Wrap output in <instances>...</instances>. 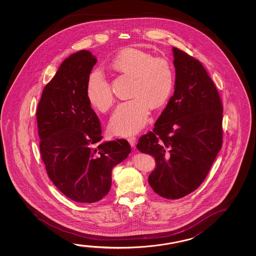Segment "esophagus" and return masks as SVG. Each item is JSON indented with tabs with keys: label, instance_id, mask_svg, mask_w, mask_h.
Returning <instances> with one entry per match:
<instances>
[{
	"label": "esophagus",
	"instance_id": "34e87169",
	"mask_svg": "<svg viewBox=\"0 0 256 256\" xmlns=\"http://www.w3.org/2000/svg\"><path fill=\"white\" fill-rule=\"evenodd\" d=\"M128 141L130 142L131 146L134 147L136 142V136H130V138H128Z\"/></svg>",
	"mask_w": 256,
	"mask_h": 256
}]
</instances>
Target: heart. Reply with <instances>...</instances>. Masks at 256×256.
I'll use <instances>...</instances> for the list:
<instances>
[{
  "instance_id": "heart-1",
  "label": "heart",
  "mask_w": 256,
  "mask_h": 256,
  "mask_svg": "<svg viewBox=\"0 0 256 256\" xmlns=\"http://www.w3.org/2000/svg\"><path fill=\"white\" fill-rule=\"evenodd\" d=\"M110 66L115 72L132 78V98L115 110L110 120V133L120 136L136 134L146 125L150 107H162L172 96L175 86L173 68L166 60L154 58L136 49L123 50ZM86 94L89 104L99 112H107L114 104L112 86L99 70L88 76Z\"/></svg>"
}]
</instances>
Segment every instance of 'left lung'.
Returning <instances> with one entry per match:
<instances>
[{
    "instance_id": "left-lung-1",
    "label": "left lung",
    "mask_w": 256,
    "mask_h": 256,
    "mask_svg": "<svg viewBox=\"0 0 256 256\" xmlns=\"http://www.w3.org/2000/svg\"><path fill=\"white\" fill-rule=\"evenodd\" d=\"M172 52L175 91L136 148L154 157L156 168L148 178L152 190L178 199L198 188L222 149L223 106L202 63L176 47Z\"/></svg>"
}]
</instances>
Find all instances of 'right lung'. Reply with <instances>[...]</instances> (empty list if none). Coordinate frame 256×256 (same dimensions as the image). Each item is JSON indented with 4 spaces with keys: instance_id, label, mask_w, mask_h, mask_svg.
<instances>
[{
    "instance_id": "add662e5",
    "label": "right lung",
    "mask_w": 256,
    "mask_h": 256,
    "mask_svg": "<svg viewBox=\"0 0 256 256\" xmlns=\"http://www.w3.org/2000/svg\"><path fill=\"white\" fill-rule=\"evenodd\" d=\"M96 62L89 50L70 55L44 88L36 110L39 148L48 176L63 194L86 204L109 193L112 168L131 152L125 139L99 142L101 123L86 94Z\"/></svg>"
}]
</instances>
